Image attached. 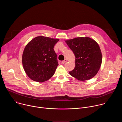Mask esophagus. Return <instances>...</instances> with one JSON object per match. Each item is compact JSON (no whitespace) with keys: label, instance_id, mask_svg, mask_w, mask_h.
Returning <instances> with one entry per match:
<instances>
[{"label":"esophagus","instance_id":"obj_1","mask_svg":"<svg viewBox=\"0 0 122 122\" xmlns=\"http://www.w3.org/2000/svg\"><path fill=\"white\" fill-rule=\"evenodd\" d=\"M67 61V59H65L64 60L62 61V63H63V64H64V63H65Z\"/></svg>","mask_w":122,"mask_h":122}]
</instances>
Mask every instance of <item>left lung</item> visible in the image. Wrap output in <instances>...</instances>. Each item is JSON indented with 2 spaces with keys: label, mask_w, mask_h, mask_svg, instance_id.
I'll use <instances>...</instances> for the list:
<instances>
[{
  "label": "left lung",
  "mask_w": 122,
  "mask_h": 122,
  "mask_svg": "<svg viewBox=\"0 0 122 122\" xmlns=\"http://www.w3.org/2000/svg\"><path fill=\"white\" fill-rule=\"evenodd\" d=\"M65 41L75 56V68L69 72L70 75L81 81L95 77L99 70L102 60L98 43L87 37L75 38Z\"/></svg>",
  "instance_id": "1"
}]
</instances>
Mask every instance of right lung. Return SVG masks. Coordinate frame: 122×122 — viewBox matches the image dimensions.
Instances as JSON below:
<instances>
[{
	"label": "right lung",
	"mask_w": 122,
	"mask_h": 122,
	"mask_svg": "<svg viewBox=\"0 0 122 122\" xmlns=\"http://www.w3.org/2000/svg\"><path fill=\"white\" fill-rule=\"evenodd\" d=\"M59 40L40 36L26 44L22 64L25 72L32 80L42 82L53 76L58 66L54 47Z\"/></svg>",
	"instance_id": "1"
}]
</instances>
